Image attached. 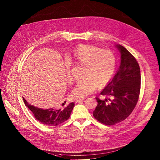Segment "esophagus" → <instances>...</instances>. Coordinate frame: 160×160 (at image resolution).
Masks as SVG:
<instances>
[{"mask_svg": "<svg viewBox=\"0 0 160 160\" xmlns=\"http://www.w3.org/2000/svg\"><path fill=\"white\" fill-rule=\"evenodd\" d=\"M85 99V98H82V99H77V100H76V101H75V102H77V103H78V102H80L83 101Z\"/></svg>", "mask_w": 160, "mask_h": 160, "instance_id": "esophagus-1", "label": "esophagus"}]
</instances>
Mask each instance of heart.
<instances>
[{
    "label": "heart",
    "mask_w": 160,
    "mask_h": 160,
    "mask_svg": "<svg viewBox=\"0 0 160 160\" xmlns=\"http://www.w3.org/2000/svg\"><path fill=\"white\" fill-rule=\"evenodd\" d=\"M71 58L76 64L84 67V79L77 82L72 93L74 98H84L93 92L97 87L106 86L114 71L116 58L113 52L108 49L82 45L74 51ZM65 72L68 81H72L68 64L65 65Z\"/></svg>",
    "instance_id": "obj_1"
}]
</instances>
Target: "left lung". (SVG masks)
Listing matches in <instances>:
<instances>
[{
	"instance_id": "left-lung-1",
	"label": "left lung",
	"mask_w": 160,
	"mask_h": 160,
	"mask_svg": "<svg viewBox=\"0 0 160 160\" xmlns=\"http://www.w3.org/2000/svg\"><path fill=\"white\" fill-rule=\"evenodd\" d=\"M121 54V62L112 79L96 97L98 105L93 116L99 122L112 126L126 118L134 109L140 95L141 75L138 62L121 45H116Z\"/></svg>"
}]
</instances>
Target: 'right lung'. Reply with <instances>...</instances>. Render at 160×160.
Returning <instances> with one entry per match:
<instances>
[{
  "mask_svg": "<svg viewBox=\"0 0 160 160\" xmlns=\"http://www.w3.org/2000/svg\"><path fill=\"white\" fill-rule=\"evenodd\" d=\"M23 99L26 106L32 112L35 119L41 124L49 126H56L66 121L70 118L75 106L73 102H71L62 109L52 108L44 109L30 105L24 98Z\"/></svg>",
  "mask_w": 160,
  "mask_h": 160,
  "instance_id": "obj_1",
  "label": "right lung"
}]
</instances>
